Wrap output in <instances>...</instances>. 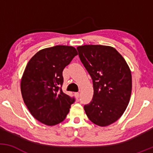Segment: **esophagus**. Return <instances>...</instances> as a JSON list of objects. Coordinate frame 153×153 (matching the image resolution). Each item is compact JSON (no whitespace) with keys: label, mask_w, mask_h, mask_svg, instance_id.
Listing matches in <instances>:
<instances>
[{"label":"esophagus","mask_w":153,"mask_h":153,"mask_svg":"<svg viewBox=\"0 0 153 153\" xmlns=\"http://www.w3.org/2000/svg\"><path fill=\"white\" fill-rule=\"evenodd\" d=\"M75 98H76L77 99H79V96H80V94H79L78 92L75 93Z\"/></svg>","instance_id":"esophagus-1"}]
</instances>
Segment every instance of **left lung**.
<instances>
[{"mask_svg":"<svg viewBox=\"0 0 153 153\" xmlns=\"http://www.w3.org/2000/svg\"><path fill=\"white\" fill-rule=\"evenodd\" d=\"M77 50L94 85L93 99L84 106L85 114L95 124L106 127L118 120L128 106L131 92L130 69L111 47L83 45Z\"/></svg>","mask_w":153,"mask_h":153,"instance_id":"1","label":"left lung"}]
</instances>
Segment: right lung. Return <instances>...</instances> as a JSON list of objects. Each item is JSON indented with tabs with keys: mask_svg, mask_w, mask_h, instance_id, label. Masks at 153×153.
Here are the masks:
<instances>
[{
	"mask_svg": "<svg viewBox=\"0 0 153 153\" xmlns=\"http://www.w3.org/2000/svg\"><path fill=\"white\" fill-rule=\"evenodd\" d=\"M77 54L74 47L57 45L39 51L28 62L21 91L26 107L40 122L50 126L62 122L75 102L62 90V71Z\"/></svg>",
	"mask_w": 153,
	"mask_h": 153,
	"instance_id": "right-lung-1",
	"label": "right lung"
}]
</instances>
